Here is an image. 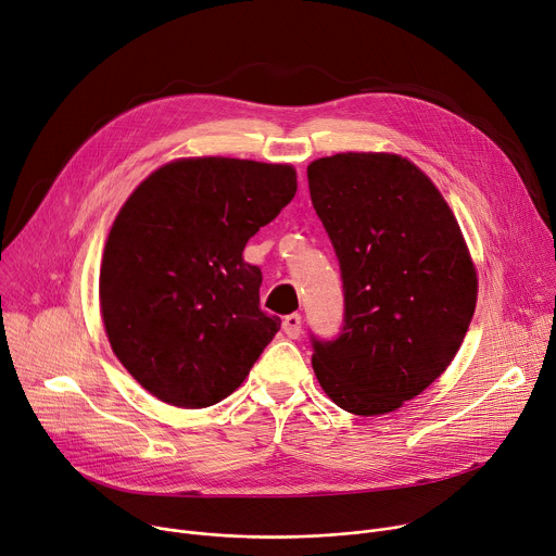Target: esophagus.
Instances as JSON below:
<instances>
[{
    "label": "esophagus",
    "instance_id": "obj_1",
    "mask_svg": "<svg viewBox=\"0 0 556 556\" xmlns=\"http://www.w3.org/2000/svg\"><path fill=\"white\" fill-rule=\"evenodd\" d=\"M282 329H285V333H287L289 338H298V336H301V333H303V318H301V314H289V316H285Z\"/></svg>",
    "mask_w": 556,
    "mask_h": 556
}]
</instances>
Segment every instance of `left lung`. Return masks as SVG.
Returning a JSON list of instances; mask_svg holds the SVG:
<instances>
[{
	"label": "left lung",
	"instance_id": "1",
	"mask_svg": "<svg viewBox=\"0 0 556 556\" xmlns=\"http://www.w3.org/2000/svg\"><path fill=\"white\" fill-rule=\"evenodd\" d=\"M312 204L340 267L343 329L312 333L325 394L358 416L399 409L456 356L477 307L460 227L422 170L388 153H338L307 166Z\"/></svg>",
	"mask_w": 556,
	"mask_h": 556
}]
</instances>
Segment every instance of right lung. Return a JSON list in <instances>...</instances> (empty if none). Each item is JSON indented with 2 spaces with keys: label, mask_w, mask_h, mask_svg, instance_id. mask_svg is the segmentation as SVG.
Listing matches in <instances>:
<instances>
[{
  "label": "right lung",
  "mask_w": 556,
  "mask_h": 556,
  "mask_svg": "<svg viewBox=\"0 0 556 556\" xmlns=\"http://www.w3.org/2000/svg\"><path fill=\"white\" fill-rule=\"evenodd\" d=\"M295 170L233 157L164 164L119 208L100 269L109 343L144 390L187 409L216 405L280 329L261 309L251 236L293 200Z\"/></svg>",
  "instance_id": "obj_1"
}]
</instances>
